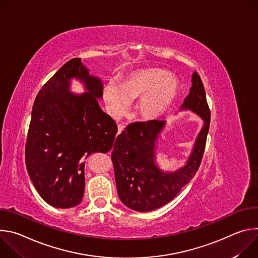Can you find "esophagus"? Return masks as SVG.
Instances as JSON below:
<instances>
[{
	"instance_id": "esophagus-1",
	"label": "esophagus",
	"mask_w": 258,
	"mask_h": 258,
	"mask_svg": "<svg viewBox=\"0 0 258 258\" xmlns=\"http://www.w3.org/2000/svg\"><path fill=\"white\" fill-rule=\"evenodd\" d=\"M117 128H118L117 134H121V132H122L123 128H124V125H123V124H118V125H117Z\"/></svg>"
}]
</instances>
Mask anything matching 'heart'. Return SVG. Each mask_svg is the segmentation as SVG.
I'll list each match as a JSON object with an SVG mask.
<instances>
[{
	"mask_svg": "<svg viewBox=\"0 0 258 258\" xmlns=\"http://www.w3.org/2000/svg\"><path fill=\"white\" fill-rule=\"evenodd\" d=\"M178 91L177 81L158 67L140 68L124 78L121 86L109 82L103 89V99L112 117L125 114L131 101L139 98L136 112L144 121L159 118L172 103Z\"/></svg>",
	"mask_w": 258,
	"mask_h": 258,
	"instance_id": "heart-1",
	"label": "heart"
}]
</instances>
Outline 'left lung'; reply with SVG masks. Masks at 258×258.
<instances>
[{"instance_id": "left-lung-1", "label": "left lung", "mask_w": 258, "mask_h": 258, "mask_svg": "<svg viewBox=\"0 0 258 258\" xmlns=\"http://www.w3.org/2000/svg\"><path fill=\"white\" fill-rule=\"evenodd\" d=\"M180 110H191L203 120L186 164L174 171H164L156 164V143L165 120L128 124L117 136L111 159L117 193L130 209L147 212L170 202L193 178L203 157L210 124V111L202 81L195 71L192 87Z\"/></svg>"}]
</instances>
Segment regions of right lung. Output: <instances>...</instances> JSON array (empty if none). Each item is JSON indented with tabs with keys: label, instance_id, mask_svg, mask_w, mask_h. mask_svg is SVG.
I'll list each match as a JSON object with an SVG mask.
<instances>
[{
	"label": "right lung",
	"instance_id": "1",
	"mask_svg": "<svg viewBox=\"0 0 258 258\" xmlns=\"http://www.w3.org/2000/svg\"><path fill=\"white\" fill-rule=\"evenodd\" d=\"M80 80L86 92L70 91ZM102 80L91 76L82 59L65 63L36 96L25 146V164L35 190L50 205H79L85 192V162L93 153L112 149L115 121L100 108Z\"/></svg>",
	"mask_w": 258,
	"mask_h": 258
}]
</instances>
